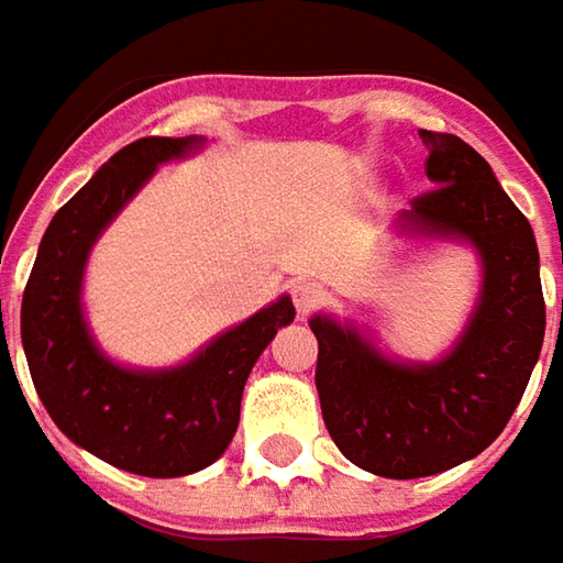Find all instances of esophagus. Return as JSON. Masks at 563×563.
<instances>
[{"instance_id": "esophagus-1", "label": "esophagus", "mask_w": 563, "mask_h": 563, "mask_svg": "<svg viewBox=\"0 0 563 563\" xmlns=\"http://www.w3.org/2000/svg\"><path fill=\"white\" fill-rule=\"evenodd\" d=\"M291 300L294 307H297V313L310 316L325 303V288L319 282H313V278H300L291 288Z\"/></svg>"}]
</instances>
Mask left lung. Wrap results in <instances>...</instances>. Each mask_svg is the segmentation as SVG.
<instances>
[{
  "mask_svg": "<svg viewBox=\"0 0 563 563\" xmlns=\"http://www.w3.org/2000/svg\"><path fill=\"white\" fill-rule=\"evenodd\" d=\"M432 190L404 225L464 238L483 256L479 307L454 351L429 366L382 357L354 329L313 316L316 391L341 454L388 479H420L464 464L501 435L527 391L545 338L539 250L527 216L461 137L420 131Z\"/></svg>",
  "mask_w": 563,
  "mask_h": 563,
  "instance_id": "1",
  "label": "left lung"
}]
</instances>
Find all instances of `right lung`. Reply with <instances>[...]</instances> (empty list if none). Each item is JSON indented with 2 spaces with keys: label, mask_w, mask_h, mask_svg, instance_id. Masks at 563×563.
I'll return each mask as SVG.
<instances>
[{
  "label": "right lung",
  "mask_w": 563,
  "mask_h": 563,
  "mask_svg": "<svg viewBox=\"0 0 563 563\" xmlns=\"http://www.w3.org/2000/svg\"><path fill=\"white\" fill-rule=\"evenodd\" d=\"M197 137H141L119 150L46 228L21 300V344L53 422L106 464L137 476H187L225 454L256 357L294 319L282 297L197 357L165 373L121 369L99 354L80 316L87 253L119 209Z\"/></svg>",
  "instance_id": "1"
}]
</instances>
